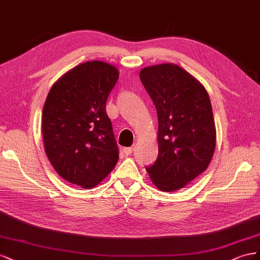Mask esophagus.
Returning <instances> with one entry per match:
<instances>
[{"instance_id": "obj_1", "label": "esophagus", "mask_w": 260, "mask_h": 260, "mask_svg": "<svg viewBox=\"0 0 260 260\" xmlns=\"http://www.w3.org/2000/svg\"><path fill=\"white\" fill-rule=\"evenodd\" d=\"M133 150H134V147L124 148V149H123V153H124L125 155H129V154L133 152Z\"/></svg>"}]
</instances>
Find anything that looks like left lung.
<instances>
[{"label":"left lung","instance_id":"obj_1","mask_svg":"<svg viewBox=\"0 0 260 260\" xmlns=\"http://www.w3.org/2000/svg\"><path fill=\"white\" fill-rule=\"evenodd\" d=\"M140 80L158 114V158L147 167L152 183L174 191L208 168L216 148V125L208 92L172 63L148 66Z\"/></svg>","mask_w":260,"mask_h":260}]
</instances>
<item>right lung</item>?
<instances>
[{
	"mask_svg": "<svg viewBox=\"0 0 260 260\" xmlns=\"http://www.w3.org/2000/svg\"><path fill=\"white\" fill-rule=\"evenodd\" d=\"M115 66L91 61L65 73L51 87L42 111L47 157L62 179L91 188L118 160L106 103L118 78Z\"/></svg>",
	"mask_w": 260,
	"mask_h": 260,
	"instance_id": "1",
	"label": "right lung"
}]
</instances>
